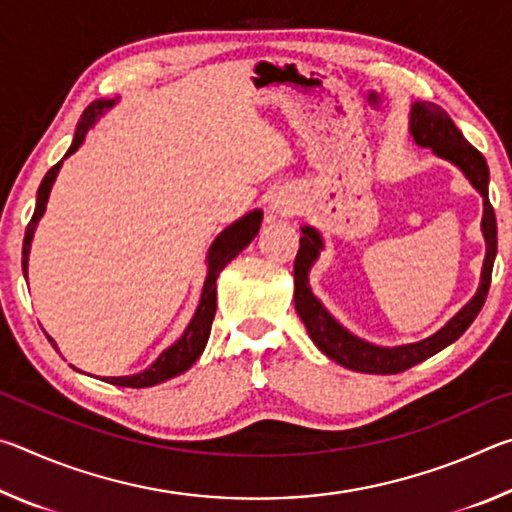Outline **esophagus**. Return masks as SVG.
<instances>
[{
	"instance_id": "1",
	"label": "esophagus",
	"mask_w": 512,
	"mask_h": 512,
	"mask_svg": "<svg viewBox=\"0 0 512 512\" xmlns=\"http://www.w3.org/2000/svg\"><path fill=\"white\" fill-rule=\"evenodd\" d=\"M293 210H296V201H293V198H289V196L280 194L271 201V214L287 216V214H293Z\"/></svg>"
}]
</instances>
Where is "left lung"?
<instances>
[{
  "label": "left lung",
  "instance_id": "8db88e82",
  "mask_svg": "<svg viewBox=\"0 0 512 512\" xmlns=\"http://www.w3.org/2000/svg\"><path fill=\"white\" fill-rule=\"evenodd\" d=\"M411 135L418 146L431 149L438 158L456 164L465 173V178L470 180V185L483 196L481 230L485 239V259L481 284L474 298L429 339L409 345H395V348H381V345H372L348 332L311 293L309 271L318 259L320 250H323V237L311 225L300 228V250L296 255V264H293V282H296L293 300H296V311L302 323H305L311 341L316 343L320 352L341 363V366L357 372H370V375H397V372L418 366L420 361L433 357L456 339H461L465 329L479 316L485 296H488L492 264H495L497 257V219L488 198L490 171L483 155L465 140L447 112L431 101H415L411 106Z\"/></svg>",
  "mask_w": 512,
  "mask_h": 512
}]
</instances>
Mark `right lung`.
I'll list each match as a JSON object with an SVG mask.
<instances>
[{
    "label": "right lung",
    "mask_w": 512,
    "mask_h": 512,
    "mask_svg": "<svg viewBox=\"0 0 512 512\" xmlns=\"http://www.w3.org/2000/svg\"><path fill=\"white\" fill-rule=\"evenodd\" d=\"M117 99H99L90 103L85 112L81 115L79 126H76L72 146H69L65 158L76 153V149L83 144L85 135H88L90 128L97 124V119L103 115V112L110 110L115 106ZM60 167H63V160L54 164L47 171V176L42 178V183L38 187V198H36V212H33L31 221L27 225V232H24V244H22V271L24 277H27V268H29V253H31V241H33V232L38 228V221L42 219V214L47 210V201H49V192L54 187V180L58 176ZM262 210H253L246 216H241L239 221L228 225L219 237L214 239V244L210 246V253H207V277L203 284V293H201V302H198L194 318L189 320V325L185 327V332L180 339L169 345L158 359H155L149 368L137 372V375H128V377H103V381L115 386H124V388H146V386H155L162 384L171 377L180 375L194 366V361L201 357L205 350V343L210 339V329H212V320L216 314V277L228 266L232 259H235L241 250H244L250 241L257 237L259 225H262ZM49 343L56 348V341L47 336ZM58 350V348H56Z\"/></svg>",
    "instance_id": "1"
}]
</instances>
